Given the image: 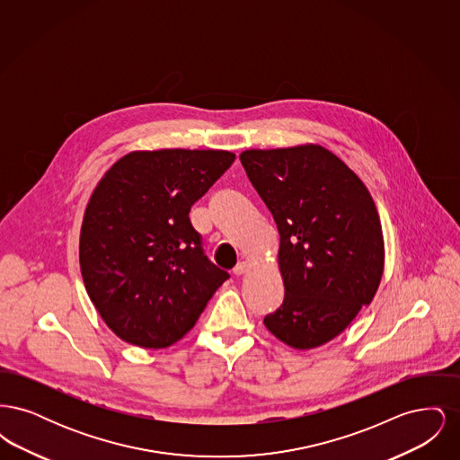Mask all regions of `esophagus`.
Returning <instances> with one entry per match:
<instances>
[{
  "label": "esophagus",
  "mask_w": 460,
  "mask_h": 460,
  "mask_svg": "<svg viewBox=\"0 0 460 460\" xmlns=\"http://www.w3.org/2000/svg\"><path fill=\"white\" fill-rule=\"evenodd\" d=\"M248 269H250V263L240 262L238 265H236V267H234V274H236V276H241V274L248 272Z\"/></svg>",
  "instance_id": "34e87169"
}]
</instances>
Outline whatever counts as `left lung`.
Segmentation results:
<instances>
[{"instance_id":"left-lung-1","label":"left lung","mask_w":460,"mask_h":460,"mask_svg":"<svg viewBox=\"0 0 460 460\" xmlns=\"http://www.w3.org/2000/svg\"><path fill=\"white\" fill-rule=\"evenodd\" d=\"M240 160L279 231L285 300L263 324L296 350L326 345L371 304L383 278L385 240L371 193L321 145L246 150Z\"/></svg>"}]
</instances>
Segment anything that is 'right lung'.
<instances>
[{
	"label": "right lung",
	"mask_w": 460,
	"mask_h": 460,
	"mask_svg": "<svg viewBox=\"0 0 460 460\" xmlns=\"http://www.w3.org/2000/svg\"><path fill=\"white\" fill-rule=\"evenodd\" d=\"M234 158L226 150L131 152L96 184L81 226V274L120 340L174 345L229 278L207 259L188 216Z\"/></svg>",
	"instance_id": "right-lung-1"
}]
</instances>
